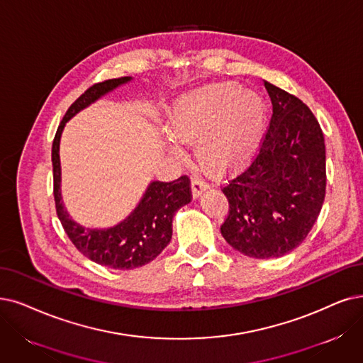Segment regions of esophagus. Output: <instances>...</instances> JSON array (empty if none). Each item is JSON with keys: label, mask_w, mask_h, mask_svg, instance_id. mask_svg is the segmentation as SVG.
<instances>
[{"label": "esophagus", "mask_w": 363, "mask_h": 363, "mask_svg": "<svg viewBox=\"0 0 363 363\" xmlns=\"http://www.w3.org/2000/svg\"><path fill=\"white\" fill-rule=\"evenodd\" d=\"M207 187H208V184H207V182H204V179H201L199 176L192 177V192H194L195 198L204 192Z\"/></svg>", "instance_id": "esophagus-1"}]
</instances>
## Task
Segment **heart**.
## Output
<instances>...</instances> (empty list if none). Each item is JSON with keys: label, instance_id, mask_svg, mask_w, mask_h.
Masks as SVG:
<instances>
[{"label": "heart", "instance_id": "heart-1", "mask_svg": "<svg viewBox=\"0 0 363 363\" xmlns=\"http://www.w3.org/2000/svg\"><path fill=\"white\" fill-rule=\"evenodd\" d=\"M267 125V106L257 94L235 83L206 86L182 98L169 114L172 135L196 141L199 162L213 172H223L245 161L257 147ZM169 147L180 144L168 138Z\"/></svg>", "mask_w": 363, "mask_h": 363}]
</instances>
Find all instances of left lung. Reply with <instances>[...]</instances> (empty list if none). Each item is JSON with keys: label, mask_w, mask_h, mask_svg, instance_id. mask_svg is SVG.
Masks as SVG:
<instances>
[{"label": "left lung", "mask_w": 363, "mask_h": 363, "mask_svg": "<svg viewBox=\"0 0 363 363\" xmlns=\"http://www.w3.org/2000/svg\"><path fill=\"white\" fill-rule=\"evenodd\" d=\"M269 126L256 156L222 186L229 211L223 238L240 253L280 257L306 240L326 194L322 128L299 98L265 82Z\"/></svg>", "instance_id": "1"}]
</instances>
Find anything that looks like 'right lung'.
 Wrapping results in <instances>:
<instances>
[{
    "instance_id": "right-lung-1",
    "label": "right lung",
    "mask_w": 363,
    "mask_h": 363,
    "mask_svg": "<svg viewBox=\"0 0 363 363\" xmlns=\"http://www.w3.org/2000/svg\"><path fill=\"white\" fill-rule=\"evenodd\" d=\"M131 77L110 79L92 84L67 110L53 138V196L56 214L64 230L76 249L94 262L114 269H133L143 267L161 253L172 235V217L192 199L191 179L182 176L177 180L152 182L138 207L123 222L108 229H89L76 223L68 216L61 198V162L60 140L65 123L84 107L106 95Z\"/></svg>"
}]
</instances>
